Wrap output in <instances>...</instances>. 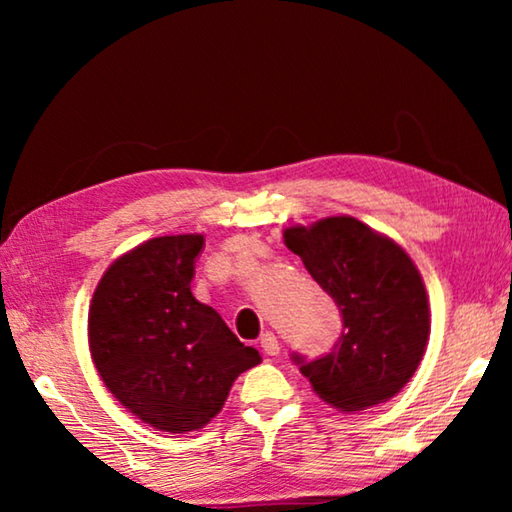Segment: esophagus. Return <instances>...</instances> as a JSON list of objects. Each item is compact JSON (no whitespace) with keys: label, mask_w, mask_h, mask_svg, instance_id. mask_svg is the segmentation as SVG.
<instances>
[{"label":"esophagus","mask_w":512,"mask_h":512,"mask_svg":"<svg viewBox=\"0 0 512 512\" xmlns=\"http://www.w3.org/2000/svg\"><path fill=\"white\" fill-rule=\"evenodd\" d=\"M259 345H262V350H264V354H268V357H275V354H280V341H277V336L273 332L262 334Z\"/></svg>","instance_id":"esophagus-1"}]
</instances>
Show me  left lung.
<instances>
[{"instance_id": "8db88e82", "label": "left lung", "mask_w": 512, "mask_h": 512, "mask_svg": "<svg viewBox=\"0 0 512 512\" xmlns=\"http://www.w3.org/2000/svg\"><path fill=\"white\" fill-rule=\"evenodd\" d=\"M284 244L334 298L343 332L314 361L293 354L320 400L363 411L409 384L429 341V302L411 257L352 216L284 230Z\"/></svg>"}]
</instances>
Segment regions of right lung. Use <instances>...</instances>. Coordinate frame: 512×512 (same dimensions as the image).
I'll use <instances>...</instances> for the list:
<instances>
[{"instance_id": "1", "label": "right lung", "mask_w": 512, "mask_h": 512, "mask_svg": "<svg viewBox=\"0 0 512 512\" xmlns=\"http://www.w3.org/2000/svg\"><path fill=\"white\" fill-rule=\"evenodd\" d=\"M203 235L155 237L119 257L92 296L88 336L103 384L169 433L205 427L262 357L192 296Z\"/></svg>"}]
</instances>
